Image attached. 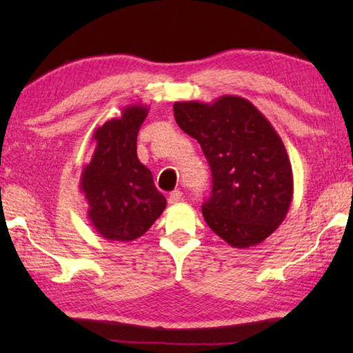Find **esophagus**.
I'll list each match as a JSON object with an SVG mask.
<instances>
[{"label": "esophagus", "mask_w": 353, "mask_h": 353, "mask_svg": "<svg viewBox=\"0 0 353 353\" xmlns=\"http://www.w3.org/2000/svg\"><path fill=\"white\" fill-rule=\"evenodd\" d=\"M181 201H182V193H181V191H179V190L171 191L170 196H168V204L174 205V204H177V202H181Z\"/></svg>", "instance_id": "esophagus-1"}]
</instances>
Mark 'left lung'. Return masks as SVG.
<instances>
[{
	"label": "left lung",
	"mask_w": 353,
	"mask_h": 353,
	"mask_svg": "<svg viewBox=\"0 0 353 353\" xmlns=\"http://www.w3.org/2000/svg\"><path fill=\"white\" fill-rule=\"evenodd\" d=\"M172 109L210 165L212 194L202 205L208 227L236 249L266 240L286 218L294 190L288 152L272 124L235 94L176 101Z\"/></svg>",
	"instance_id": "1"
}]
</instances>
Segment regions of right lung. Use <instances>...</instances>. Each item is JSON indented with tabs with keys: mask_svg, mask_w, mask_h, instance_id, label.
I'll return each mask as SVG.
<instances>
[{
	"mask_svg": "<svg viewBox=\"0 0 353 353\" xmlns=\"http://www.w3.org/2000/svg\"><path fill=\"white\" fill-rule=\"evenodd\" d=\"M148 112V105H128L121 117L109 119L93 132L94 151L82 168L79 190L88 204L90 224L104 240H137L166 207L152 172L137 155V135Z\"/></svg>",
	"mask_w": 353,
	"mask_h": 353,
	"instance_id": "obj_1",
	"label": "right lung"
}]
</instances>
